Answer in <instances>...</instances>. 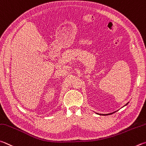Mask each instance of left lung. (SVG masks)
Returning <instances> with one entry per match:
<instances>
[{
	"instance_id": "left-lung-1",
	"label": "left lung",
	"mask_w": 146,
	"mask_h": 146,
	"mask_svg": "<svg viewBox=\"0 0 146 146\" xmlns=\"http://www.w3.org/2000/svg\"><path fill=\"white\" fill-rule=\"evenodd\" d=\"M127 104H128V103H127ZM126 104V105H127ZM112 113H108V114H101V113H100V114H99V113H98V114H99V115H110V114H112Z\"/></svg>"
}]
</instances>
